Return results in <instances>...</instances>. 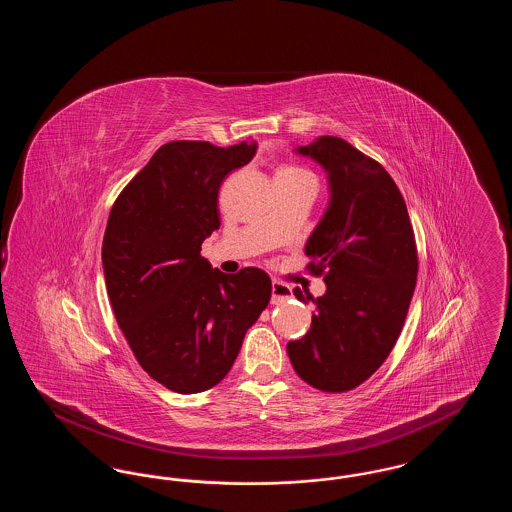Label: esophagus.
Listing matches in <instances>:
<instances>
[{"mask_svg": "<svg viewBox=\"0 0 512 512\" xmlns=\"http://www.w3.org/2000/svg\"><path fill=\"white\" fill-rule=\"evenodd\" d=\"M292 297V288L286 286L284 282L274 280L272 282V305H282Z\"/></svg>", "mask_w": 512, "mask_h": 512, "instance_id": "34e87169", "label": "esophagus"}]
</instances>
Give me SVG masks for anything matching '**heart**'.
Wrapping results in <instances>:
<instances>
[{
    "label": "heart",
    "instance_id": "heart-1",
    "mask_svg": "<svg viewBox=\"0 0 512 512\" xmlns=\"http://www.w3.org/2000/svg\"><path fill=\"white\" fill-rule=\"evenodd\" d=\"M276 174H282V176H309L311 172H307L305 169L297 167V165H288V167H282Z\"/></svg>",
    "mask_w": 512,
    "mask_h": 512
}]
</instances>
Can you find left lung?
Returning a JSON list of instances; mask_svg holds the SVG:
<instances>
[{
	"label": "left lung",
	"instance_id": "1",
	"mask_svg": "<svg viewBox=\"0 0 512 512\" xmlns=\"http://www.w3.org/2000/svg\"><path fill=\"white\" fill-rule=\"evenodd\" d=\"M297 153L324 167L332 195L305 245L326 293L307 295L317 305L311 330L288 343V355L309 386L341 393L382 366L403 330L418 272L413 226L393 178L357 147L320 136Z\"/></svg>",
	"mask_w": 512,
	"mask_h": 512
}]
</instances>
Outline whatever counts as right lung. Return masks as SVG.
<instances>
[{"instance_id": "add662e5", "label": "right lung", "mask_w": 512, "mask_h": 512, "mask_svg": "<svg viewBox=\"0 0 512 512\" xmlns=\"http://www.w3.org/2000/svg\"><path fill=\"white\" fill-rule=\"evenodd\" d=\"M255 151V142H169L109 213L101 261L113 313L140 366L176 393L217 386L270 301L265 270L224 274L201 257L220 226L222 180Z\"/></svg>"}]
</instances>
